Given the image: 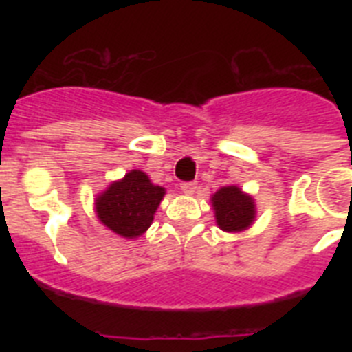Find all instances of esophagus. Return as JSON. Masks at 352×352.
<instances>
[{
    "label": "esophagus",
    "mask_w": 352,
    "mask_h": 352,
    "mask_svg": "<svg viewBox=\"0 0 352 352\" xmlns=\"http://www.w3.org/2000/svg\"><path fill=\"white\" fill-rule=\"evenodd\" d=\"M195 190H197V183H195V182L182 183V192H183V194H185V195H192Z\"/></svg>",
    "instance_id": "esophagus-1"
}]
</instances>
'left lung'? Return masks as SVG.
Returning a JSON list of instances; mask_svg holds the SVG:
<instances>
[{"label": "left lung", "mask_w": 352, "mask_h": 352, "mask_svg": "<svg viewBox=\"0 0 352 352\" xmlns=\"http://www.w3.org/2000/svg\"><path fill=\"white\" fill-rule=\"evenodd\" d=\"M214 222L226 232H243L256 222V201L239 186L227 185L211 195Z\"/></svg>", "instance_id": "obj_1"}]
</instances>
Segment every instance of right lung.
Listing matches in <instances>:
<instances>
[{"instance_id": "right-lung-1", "label": "right lung", "mask_w": 352, "mask_h": 352, "mask_svg": "<svg viewBox=\"0 0 352 352\" xmlns=\"http://www.w3.org/2000/svg\"><path fill=\"white\" fill-rule=\"evenodd\" d=\"M164 195V186L155 185L142 170L132 169L96 195V217L114 234L135 239L153 223Z\"/></svg>"}]
</instances>
